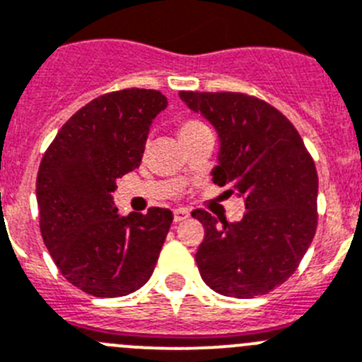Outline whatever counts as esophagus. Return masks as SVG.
Instances as JSON below:
<instances>
[{"label":"esophagus","instance_id":"obj_1","mask_svg":"<svg viewBox=\"0 0 362 362\" xmlns=\"http://www.w3.org/2000/svg\"><path fill=\"white\" fill-rule=\"evenodd\" d=\"M173 218H175V221H184V219L189 218V211L187 209H175Z\"/></svg>","mask_w":362,"mask_h":362}]
</instances>
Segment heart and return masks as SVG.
<instances>
[{
    "mask_svg": "<svg viewBox=\"0 0 362 362\" xmlns=\"http://www.w3.org/2000/svg\"><path fill=\"white\" fill-rule=\"evenodd\" d=\"M202 127H204V124L198 123V121H185V123H182V127H180V135L189 134V132H194Z\"/></svg>",
    "mask_w": 362,
    "mask_h": 362,
    "instance_id": "heart-1",
    "label": "heart"
}]
</instances>
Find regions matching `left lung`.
<instances>
[{"label": "left lung", "mask_w": 362, "mask_h": 362, "mask_svg": "<svg viewBox=\"0 0 362 362\" xmlns=\"http://www.w3.org/2000/svg\"><path fill=\"white\" fill-rule=\"evenodd\" d=\"M218 134L212 182L245 200L239 221L192 211L205 227L197 264L209 288L255 298L279 288L298 268L316 232L318 175L286 116L239 93H178Z\"/></svg>", "instance_id": "1"}]
</instances>
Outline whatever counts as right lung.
<instances>
[{"instance_id": "1", "label": "right lung", "mask_w": 362, "mask_h": 362, "mask_svg": "<svg viewBox=\"0 0 362 362\" xmlns=\"http://www.w3.org/2000/svg\"><path fill=\"white\" fill-rule=\"evenodd\" d=\"M168 107L158 90L103 94L69 117L44 153L37 204L44 245L60 273L100 298L143 288L153 273L173 212H117L116 182L139 168L155 117Z\"/></svg>"}]
</instances>
